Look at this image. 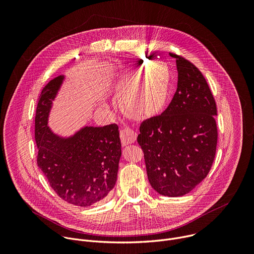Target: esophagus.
I'll return each mask as SVG.
<instances>
[{"label": "esophagus", "mask_w": 254, "mask_h": 254, "mask_svg": "<svg viewBox=\"0 0 254 254\" xmlns=\"http://www.w3.org/2000/svg\"><path fill=\"white\" fill-rule=\"evenodd\" d=\"M121 139H122L123 146H127V144H129V143H132L135 141L136 133L128 127L123 128L121 130Z\"/></svg>", "instance_id": "obj_1"}]
</instances>
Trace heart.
<instances>
[{"label":"heart","mask_w":254,"mask_h":254,"mask_svg":"<svg viewBox=\"0 0 254 254\" xmlns=\"http://www.w3.org/2000/svg\"><path fill=\"white\" fill-rule=\"evenodd\" d=\"M168 73L161 67L151 70L141 84L133 89L137 78L130 77L125 86L121 107L127 116L146 119L157 115L165 104L168 93Z\"/></svg>","instance_id":"1"}]
</instances>
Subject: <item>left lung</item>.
I'll use <instances>...</instances> for the list:
<instances>
[{"mask_svg":"<svg viewBox=\"0 0 254 254\" xmlns=\"http://www.w3.org/2000/svg\"><path fill=\"white\" fill-rule=\"evenodd\" d=\"M176 59L178 85L166 111L143 121L137 142L148 179L163 196L191 192L208 175L216 154L217 108L200 70L184 57Z\"/></svg>","mask_w":254,"mask_h":254,"instance_id":"obj_1","label":"left lung"}]
</instances>
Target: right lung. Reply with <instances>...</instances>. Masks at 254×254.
Returning a JSON list of instances; mask_svg holds the SVG:
<instances>
[{
    "label": "right lung",
    "mask_w": 254,
    "mask_h": 254,
    "mask_svg": "<svg viewBox=\"0 0 254 254\" xmlns=\"http://www.w3.org/2000/svg\"><path fill=\"white\" fill-rule=\"evenodd\" d=\"M65 79L59 75L43 89L35 117L37 164L51 188L64 201L88 207L114 189L122 156L119 127H83L64 137L48 127L53 101Z\"/></svg>",
    "instance_id": "right-lung-1"
}]
</instances>
